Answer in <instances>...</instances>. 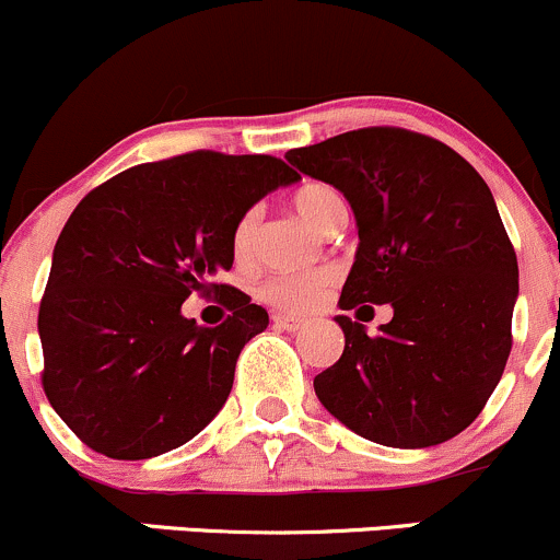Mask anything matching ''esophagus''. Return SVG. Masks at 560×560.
<instances>
[{
  "instance_id": "esophagus-1",
  "label": "esophagus",
  "mask_w": 560,
  "mask_h": 560,
  "mask_svg": "<svg viewBox=\"0 0 560 560\" xmlns=\"http://www.w3.org/2000/svg\"><path fill=\"white\" fill-rule=\"evenodd\" d=\"M270 322H273V327H279L284 331H298L305 327V318L290 316V313H273V316H270Z\"/></svg>"
}]
</instances>
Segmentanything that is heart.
I'll return each instance as SVG.
<instances>
[{"instance_id":"b5f03b06","label":"heart","mask_w":560,"mask_h":560,"mask_svg":"<svg viewBox=\"0 0 560 560\" xmlns=\"http://www.w3.org/2000/svg\"><path fill=\"white\" fill-rule=\"evenodd\" d=\"M292 207L303 220H308L313 229L327 233L331 225L340 223L348 214L346 199L340 196V190L329 183L311 180L303 183L292 194ZM255 242H257V212L249 210L238 218L236 229L231 236V249L233 260L238 266H249L252 257H255ZM329 287V273L327 270H313V273H281L268 279L262 284V298L268 303H273L276 308L284 311H308L324 290Z\"/></svg>"}]
</instances>
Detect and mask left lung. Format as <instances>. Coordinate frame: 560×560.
Instances as JSON below:
<instances>
[{
    "label": "left lung",
    "instance_id": "8db88e82",
    "mask_svg": "<svg viewBox=\"0 0 560 560\" xmlns=\"http://www.w3.org/2000/svg\"><path fill=\"white\" fill-rule=\"evenodd\" d=\"M287 162L353 210L359 249L340 311L393 308L374 337L335 316L346 350L313 380L318 401L393 450L463 433L505 372L518 300V260L483 177L450 145L398 127L335 135Z\"/></svg>",
    "mask_w": 560,
    "mask_h": 560
}]
</instances>
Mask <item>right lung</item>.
I'll return each mask as SVG.
<instances>
[{"label":"right lung","mask_w":560,"mask_h":560,"mask_svg":"<svg viewBox=\"0 0 560 560\" xmlns=\"http://www.w3.org/2000/svg\"><path fill=\"white\" fill-rule=\"evenodd\" d=\"M300 175L273 156L194 151L138 164L90 190L52 249L39 305L47 398L90 450L149 459L194 439L223 409L242 348L268 327L231 270L238 218ZM190 291L232 316L199 328Z\"/></svg>","instance_id":"right-lung-1"}]
</instances>
